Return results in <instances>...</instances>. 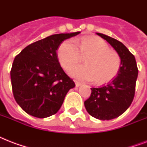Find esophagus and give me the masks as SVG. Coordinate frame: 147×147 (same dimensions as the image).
Segmentation results:
<instances>
[{
  "mask_svg": "<svg viewBox=\"0 0 147 147\" xmlns=\"http://www.w3.org/2000/svg\"><path fill=\"white\" fill-rule=\"evenodd\" d=\"M75 82H76V87H79V86H81V85H82V83L78 82H77V81H76Z\"/></svg>",
  "mask_w": 147,
  "mask_h": 147,
  "instance_id": "34e87169",
  "label": "esophagus"
}]
</instances>
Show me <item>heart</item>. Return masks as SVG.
Segmentation results:
<instances>
[{
  "label": "heart",
  "instance_id": "1",
  "mask_svg": "<svg viewBox=\"0 0 147 147\" xmlns=\"http://www.w3.org/2000/svg\"><path fill=\"white\" fill-rule=\"evenodd\" d=\"M86 56L85 65L69 69V73L82 81H94L97 85L109 82L117 75L121 68V59L118 53L110 50L105 40L98 37H84L65 40L60 45L57 57L64 69L80 61L81 56Z\"/></svg>",
  "mask_w": 147,
  "mask_h": 147
}]
</instances>
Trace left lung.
<instances>
[{"mask_svg": "<svg viewBox=\"0 0 147 147\" xmlns=\"http://www.w3.org/2000/svg\"><path fill=\"white\" fill-rule=\"evenodd\" d=\"M98 36L109 42L121 59L117 76L99 88H92L91 96L85 101L88 113L94 118L109 121L124 113L135 94L138 69L134 55L118 40L102 33Z\"/></svg>", "mask_w": 147, "mask_h": 147, "instance_id": "8db88e82", "label": "left lung"}]
</instances>
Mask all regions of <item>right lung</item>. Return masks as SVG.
<instances>
[{
    "mask_svg": "<svg viewBox=\"0 0 147 147\" xmlns=\"http://www.w3.org/2000/svg\"><path fill=\"white\" fill-rule=\"evenodd\" d=\"M80 32L60 33L33 42L15 57L10 70L13 97L24 111L45 118L56 114L76 86L57 57L59 45Z\"/></svg>",
    "mask_w": 147,
    "mask_h": 147,
    "instance_id": "1",
    "label": "right lung"
}]
</instances>
